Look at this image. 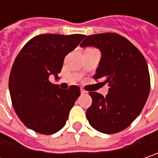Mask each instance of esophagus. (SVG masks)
Listing matches in <instances>:
<instances>
[{
    "instance_id": "esophagus-1",
    "label": "esophagus",
    "mask_w": 158,
    "mask_h": 158,
    "mask_svg": "<svg viewBox=\"0 0 158 158\" xmlns=\"http://www.w3.org/2000/svg\"><path fill=\"white\" fill-rule=\"evenodd\" d=\"M86 93V91H85V89H83L82 87H81V94H85Z\"/></svg>"
}]
</instances>
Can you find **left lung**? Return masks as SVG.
<instances>
[{
  "label": "left lung",
  "mask_w": 158,
  "mask_h": 158,
  "mask_svg": "<svg viewBox=\"0 0 158 158\" xmlns=\"http://www.w3.org/2000/svg\"><path fill=\"white\" fill-rule=\"evenodd\" d=\"M81 47H95L102 58L94 78L109 84L105 97L90 92L93 103L86 110L90 125L105 133H118L128 128L139 115L150 91L148 64L130 41L117 33L86 37Z\"/></svg>",
  "instance_id": "8db88e82"
}]
</instances>
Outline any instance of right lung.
<instances>
[{
  "instance_id": "right-lung-1",
  "label": "right lung",
  "mask_w": 158,
  "mask_h": 158,
  "mask_svg": "<svg viewBox=\"0 0 158 158\" xmlns=\"http://www.w3.org/2000/svg\"><path fill=\"white\" fill-rule=\"evenodd\" d=\"M82 34H41L19 51L9 78L12 106L24 125L40 134L51 135L65 125L70 110L80 96V87L63 90L53 85L61 72L65 56L85 38Z\"/></svg>"
}]
</instances>
